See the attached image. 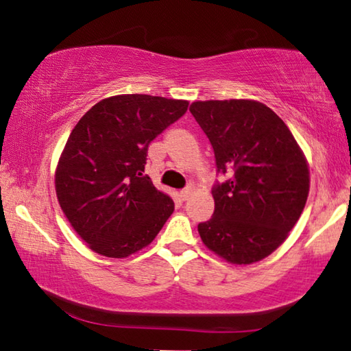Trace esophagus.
Returning a JSON list of instances; mask_svg holds the SVG:
<instances>
[{"label": "esophagus", "mask_w": 351, "mask_h": 351, "mask_svg": "<svg viewBox=\"0 0 351 351\" xmlns=\"http://www.w3.org/2000/svg\"><path fill=\"white\" fill-rule=\"evenodd\" d=\"M193 191H194V186H193V185H189V186H186L185 189H182L180 194H179L180 199H182V200H188L189 197H191Z\"/></svg>", "instance_id": "1"}]
</instances>
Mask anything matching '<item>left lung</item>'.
Listing matches in <instances>:
<instances>
[{"label": "left lung", "mask_w": 351, "mask_h": 351, "mask_svg": "<svg viewBox=\"0 0 351 351\" xmlns=\"http://www.w3.org/2000/svg\"><path fill=\"white\" fill-rule=\"evenodd\" d=\"M189 110L210 138L217 171L214 214L199 223L213 253L236 265L279 248L304 211L308 163L280 117L256 100L194 101Z\"/></svg>", "instance_id": "left-lung-1"}]
</instances>
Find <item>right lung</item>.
I'll return each mask as SVG.
<instances>
[{
  "label": "right lung",
  "instance_id": "add662e5",
  "mask_svg": "<svg viewBox=\"0 0 351 351\" xmlns=\"http://www.w3.org/2000/svg\"><path fill=\"white\" fill-rule=\"evenodd\" d=\"M186 109V100L114 95L94 104L72 129L55 169V191L92 251L123 259L163 228L174 202L143 174L147 146Z\"/></svg>",
  "mask_w": 351,
  "mask_h": 351
}]
</instances>
